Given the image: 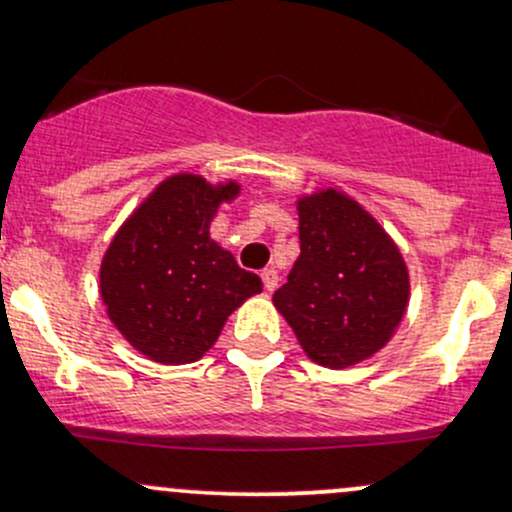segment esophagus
<instances>
[{
	"instance_id": "1",
	"label": "esophagus",
	"mask_w": 512,
	"mask_h": 512,
	"mask_svg": "<svg viewBox=\"0 0 512 512\" xmlns=\"http://www.w3.org/2000/svg\"><path fill=\"white\" fill-rule=\"evenodd\" d=\"M262 282H265V289L269 291V294H272V291L279 286V274H277V269L267 267L265 272H262Z\"/></svg>"
}]
</instances>
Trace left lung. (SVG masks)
<instances>
[{"mask_svg": "<svg viewBox=\"0 0 512 512\" xmlns=\"http://www.w3.org/2000/svg\"><path fill=\"white\" fill-rule=\"evenodd\" d=\"M301 252L272 296L311 362L347 369L384 350L411 301L396 240L335 187L296 196Z\"/></svg>", "mask_w": 512, "mask_h": 512, "instance_id": "8db88e82", "label": "left lung"}]
</instances>
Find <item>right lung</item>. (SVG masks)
<instances>
[{"instance_id":"obj_1","label":"right lung","mask_w":512,"mask_h":512,"mask_svg":"<svg viewBox=\"0 0 512 512\" xmlns=\"http://www.w3.org/2000/svg\"><path fill=\"white\" fill-rule=\"evenodd\" d=\"M243 187L194 172L162 179L121 223L99 267L106 316L133 350L157 364L196 362L235 308L262 294L257 274L211 238L221 204Z\"/></svg>"}]
</instances>
